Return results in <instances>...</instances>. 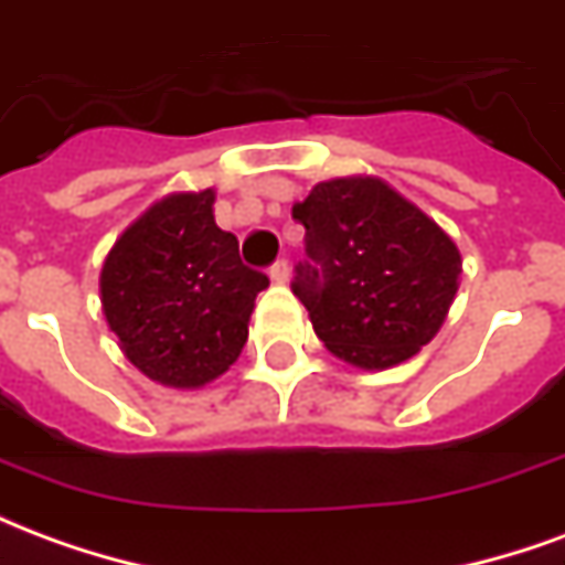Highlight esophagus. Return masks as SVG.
<instances>
[{
    "instance_id": "34e87169",
    "label": "esophagus",
    "mask_w": 565,
    "mask_h": 565,
    "mask_svg": "<svg viewBox=\"0 0 565 565\" xmlns=\"http://www.w3.org/2000/svg\"><path fill=\"white\" fill-rule=\"evenodd\" d=\"M269 278L275 284H287V281H290V263H287V259H278V263H275V266H271V269H269Z\"/></svg>"
}]
</instances>
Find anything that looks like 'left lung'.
Instances as JSON below:
<instances>
[{
  "mask_svg": "<svg viewBox=\"0 0 565 565\" xmlns=\"http://www.w3.org/2000/svg\"><path fill=\"white\" fill-rule=\"evenodd\" d=\"M294 217L306 259L290 287L339 360L391 369L436 335L462 269L436 221L381 178L320 181Z\"/></svg>",
  "mask_w": 565,
  "mask_h": 565,
  "instance_id": "obj_1",
  "label": "left lung"
}]
</instances>
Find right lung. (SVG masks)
<instances>
[{"mask_svg": "<svg viewBox=\"0 0 565 565\" xmlns=\"http://www.w3.org/2000/svg\"><path fill=\"white\" fill-rule=\"evenodd\" d=\"M214 190L150 205L105 259L99 290L108 327L132 366L166 387H202L233 366L263 271L214 223Z\"/></svg>", "mask_w": 565, "mask_h": 565, "instance_id": "1", "label": "right lung"}]
</instances>
